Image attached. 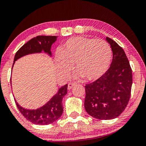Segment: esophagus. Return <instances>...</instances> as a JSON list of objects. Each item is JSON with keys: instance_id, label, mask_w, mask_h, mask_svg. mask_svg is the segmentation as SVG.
I'll list each match as a JSON object with an SVG mask.
<instances>
[{"instance_id": "1", "label": "esophagus", "mask_w": 146, "mask_h": 146, "mask_svg": "<svg viewBox=\"0 0 146 146\" xmlns=\"http://www.w3.org/2000/svg\"><path fill=\"white\" fill-rule=\"evenodd\" d=\"M75 85H77V83H75V82L69 83V84H68V90H71L73 86H75Z\"/></svg>"}]
</instances>
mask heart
I'll return each mask as SVG.
<instances>
[{
  "label": "heart",
  "instance_id": "obj_1",
  "mask_svg": "<svg viewBox=\"0 0 146 146\" xmlns=\"http://www.w3.org/2000/svg\"><path fill=\"white\" fill-rule=\"evenodd\" d=\"M112 49L105 40L84 36L73 37L62 44L55 55L57 71L68 77L73 62L79 74L87 81L100 78L107 71L112 60Z\"/></svg>",
  "mask_w": 146,
  "mask_h": 146
}]
</instances>
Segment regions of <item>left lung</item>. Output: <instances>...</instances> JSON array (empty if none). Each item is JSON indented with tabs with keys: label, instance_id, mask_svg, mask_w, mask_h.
I'll list each match as a JSON object with an SVG mask.
<instances>
[{
	"label": "left lung",
	"instance_id": "1",
	"mask_svg": "<svg viewBox=\"0 0 146 146\" xmlns=\"http://www.w3.org/2000/svg\"><path fill=\"white\" fill-rule=\"evenodd\" d=\"M106 40L113 54L110 68L100 78L85 86V109L100 120L115 119L124 111L133 82L132 70L123 49L111 38Z\"/></svg>",
	"mask_w": 146,
	"mask_h": 146
}]
</instances>
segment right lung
I'll return each instance as SVG.
<instances>
[{"instance_id": "obj_1", "label": "right lung", "mask_w": 146, "mask_h": 146, "mask_svg": "<svg viewBox=\"0 0 146 146\" xmlns=\"http://www.w3.org/2000/svg\"><path fill=\"white\" fill-rule=\"evenodd\" d=\"M56 40V36H38L35 37L18 50L15 55L14 62L25 55L41 52L42 50L51 56V46ZM67 86L68 85L66 84L60 88L58 90V93L52 98L49 102L38 109H25L19 106L15 100L17 107L23 117L31 123L42 125L50 124L61 117L63 112L62 100V98L67 93Z\"/></svg>"}]
</instances>
